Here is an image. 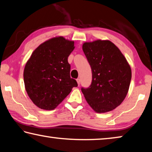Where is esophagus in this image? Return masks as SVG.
<instances>
[{"instance_id":"1","label":"esophagus","mask_w":152,"mask_h":152,"mask_svg":"<svg viewBox=\"0 0 152 152\" xmlns=\"http://www.w3.org/2000/svg\"><path fill=\"white\" fill-rule=\"evenodd\" d=\"M76 81H77V83H78V85L80 86V78L76 79Z\"/></svg>"}]
</instances>
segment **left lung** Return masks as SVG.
I'll return each instance as SVG.
<instances>
[{
	"instance_id": "1",
	"label": "left lung",
	"mask_w": 152,
	"mask_h": 152,
	"mask_svg": "<svg viewBox=\"0 0 152 152\" xmlns=\"http://www.w3.org/2000/svg\"><path fill=\"white\" fill-rule=\"evenodd\" d=\"M92 70V82L81 91L96 113L115 109L125 99L132 79V70L126 58L109 40L86 42L82 45Z\"/></svg>"
}]
</instances>
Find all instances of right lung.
Masks as SVG:
<instances>
[{
  "mask_svg": "<svg viewBox=\"0 0 152 152\" xmlns=\"http://www.w3.org/2000/svg\"><path fill=\"white\" fill-rule=\"evenodd\" d=\"M73 41L63 37L46 41L35 49L25 65L23 78L28 96L42 109L53 110L78 86L70 78L68 58Z\"/></svg>",
  "mask_w": 152,
  "mask_h": 152,
  "instance_id": "right-lung-1",
  "label": "right lung"
}]
</instances>
